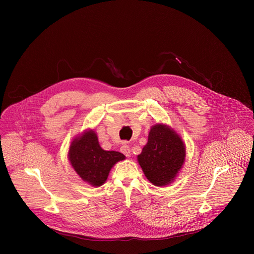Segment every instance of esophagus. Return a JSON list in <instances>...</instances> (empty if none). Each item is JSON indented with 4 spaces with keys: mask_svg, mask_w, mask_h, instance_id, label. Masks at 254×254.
<instances>
[{
    "mask_svg": "<svg viewBox=\"0 0 254 254\" xmlns=\"http://www.w3.org/2000/svg\"><path fill=\"white\" fill-rule=\"evenodd\" d=\"M121 152L126 156V157H127V158H129L130 157V148H129V146L128 144H123V146L121 147Z\"/></svg>",
    "mask_w": 254,
    "mask_h": 254,
    "instance_id": "34e87169",
    "label": "esophagus"
}]
</instances>
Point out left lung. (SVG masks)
<instances>
[{
    "mask_svg": "<svg viewBox=\"0 0 254 254\" xmlns=\"http://www.w3.org/2000/svg\"><path fill=\"white\" fill-rule=\"evenodd\" d=\"M137 161L147 179L155 186H166L175 179L185 161V146L169 127L154 126Z\"/></svg>",
    "mask_w": 254,
    "mask_h": 254,
    "instance_id": "1",
    "label": "left lung"
}]
</instances>
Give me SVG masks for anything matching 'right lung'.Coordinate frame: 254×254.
I'll return each mask as SVG.
<instances>
[{"instance_id": "1", "label": "right lung", "mask_w": 254, "mask_h": 254, "mask_svg": "<svg viewBox=\"0 0 254 254\" xmlns=\"http://www.w3.org/2000/svg\"><path fill=\"white\" fill-rule=\"evenodd\" d=\"M68 158L84 182L97 187L105 182L114 165L126 157L119 152L102 150L96 133L88 130L71 142Z\"/></svg>"}]
</instances>
